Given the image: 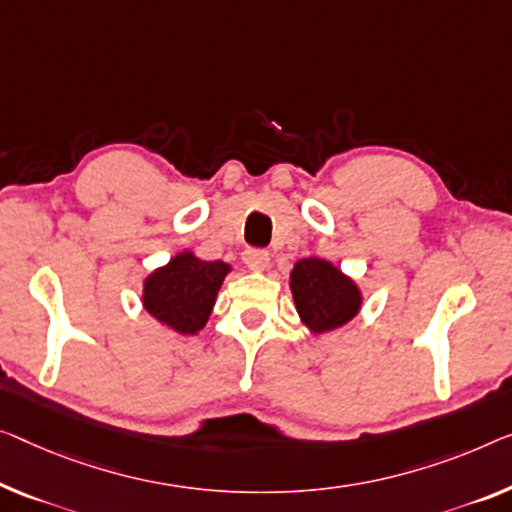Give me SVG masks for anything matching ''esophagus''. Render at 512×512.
<instances>
[{"label": "esophagus", "instance_id": "1", "mask_svg": "<svg viewBox=\"0 0 512 512\" xmlns=\"http://www.w3.org/2000/svg\"><path fill=\"white\" fill-rule=\"evenodd\" d=\"M243 262H246V266L250 271H264L266 266H269L271 257L266 250H259V248H248L246 253H243Z\"/></svg>", "mask_w": 512, "mask_h": 512}]
</instances>
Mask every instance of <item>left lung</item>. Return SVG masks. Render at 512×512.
Segmentation results:
<instances>
[{
    "mask_svg": "<svg viewBox=\"0 0 512 512\" xmlns=\"http://www.w3.org/2000/svg\"><path fill=\"white\" fill-rule=\"evenodd\" d=\"M289 287L296 312L312 333L335 331L352 322L363 303L356 282L319 257L299 259L289 273Z\"/></svg>",
    "mask_w": 512,
    "mask_h": 512,
    "instance_id": "left-lung-1",
    "label": "left lung"
}]
</instances>
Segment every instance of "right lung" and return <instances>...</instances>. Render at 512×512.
<instances>
[{
  "mask_svg": "<svg viewBox=\"0 0 512 512\" xmlns=\"http://www.w3.org/2000/svg\"><path fill=\"white\" fill-rule=\"evenodd\" d=\"M227 273L230 264L204 262L190 250H183L144 280V310L167 329L195 335L207 324Z\"/></svg>",
  "mask_w": 512,
  "mask_h": 512,
  "instance_id": "add662e5",
  "label": "right lung"
}]
</instances>
